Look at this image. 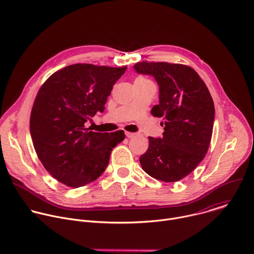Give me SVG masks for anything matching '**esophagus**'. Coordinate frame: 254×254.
I'll list each match as a JSON object with an SVG mask.
<instances>
[{
  "instance_id": "34e87169",
  "label": "esophagus",
  "mask_w": 254,
  "mask_h": 254,
  "mask_svg": "<svg viewBox=\"0 0 254 254\" xmlns=\"http://www.w3.org/2000/svg\"><path fill=\"white\" fill-rule=\"evenodd\" d=\"M126 135H127L128 138H131V137H134V136L136 135V133L130 132V131H126Z\"/></svg>"
}]
</instances>
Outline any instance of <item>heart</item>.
<instances>
[{
	"mask_svg": "<svg viewBox=\"0 0 254 254\" xmlns=\"http://www.w3.org/2000/svg\"><path fill=\"white\" fill-rule=\"evenodd\" d=\"M135 79H146L144 76H137Z\"/></svg>",
	"mask_w": 254,
	"mask_h": 254,
	"instance_id": "heart-1",
	"label": "heart"
}]
</instances>
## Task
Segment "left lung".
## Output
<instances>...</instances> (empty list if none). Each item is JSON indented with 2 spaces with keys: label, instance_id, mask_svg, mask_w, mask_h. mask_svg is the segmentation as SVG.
I'll return each instance as SVG.
<instances>
[{
  "label": "left lung",
  "instance_id": "8db88e82",
  "mask_svg": "<svg viewBox=\"0 0 254 254\" xmlns=\"http://www.w3.org/2000/svg\"><path fill=\"white\" fill-rule=\"evenodd\" d=\"M133 67L154 76L159 104L151 109V115L164 120L162 137H148V148L139 162L157 181L179 182L194 170L208 150L215 113L213 100L204 81L189 65L142 61Z\"/></svg>",
  "mask_w": 254,
  "mask_h": 254
}]
</instances>
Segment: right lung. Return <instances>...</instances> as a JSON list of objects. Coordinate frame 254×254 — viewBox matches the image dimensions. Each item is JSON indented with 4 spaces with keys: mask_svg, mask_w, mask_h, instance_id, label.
<instances>
[{
    "mask_svg": "<svg viewBox=\"0 0 254 254\" xmlns=\"http://www.w3.org/2000/svg\"><path fill=\"white\" fill-rule=\"evenodd\" d=\"M127 66L74 64L54 72L40 88L30 119L33 144L47 172L69 188L93 183L105 172L124 130L96 132L84 124L105 111Z\"/></svg>",
    "mask_w": 254,
    "mask_h": 254,
    "instance_id": "1",
    "label": "right lung"
}]
</instances>
